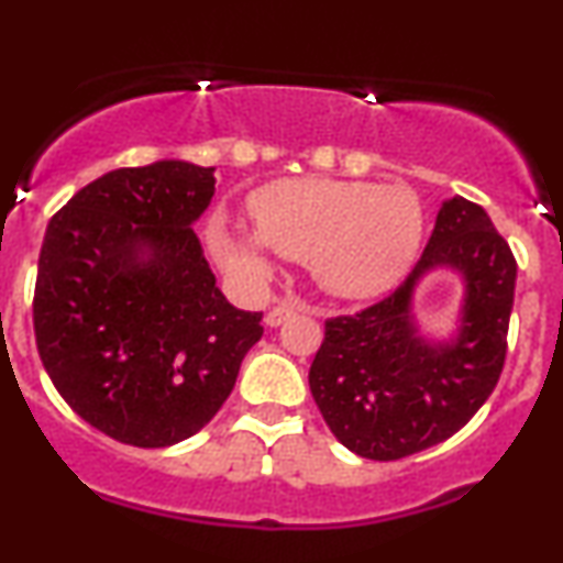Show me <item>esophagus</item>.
Here are the masks:
<instances>
[{
    "instance_id": "1",
    "label": "esophagus",
    "mask_w": 563,
    "mask_h": 563,
    "mask_svg": "<svg viewBox=\"0 0 563 563\" xmlns=\"http://www.w3.org/2000/svg\"><path fill=\"white\" fill-rule=\"evenodd\" d=\"M296 311H303V307L299 301H288V303H277L267 311V317H264V322L269 324V328H277V324H283L288 320V317H294Z\"/></svg>"
}]
</instances>
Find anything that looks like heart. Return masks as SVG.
Here are the masks:
<instances>
[{
	"label": "heart",
	"instance_id": "heart-1",
	"mask_svg": "<svg viewBox=\"0 0 563 563\" xmlns=\"http://www.w3.org/2000/svg\"><path fill=\"white\" fill-rule=\"evenodd\" d=\"M254 233L214 220L212 252L230 277L260 288L273 275L267 249L307 262L311 277L338 299H372L401 283L424 235V209L409 186L367 180L290 178L249 199Z\"/></svg>",
	"mask_w": 563,
	"mask_h": 563
}]
</instances>
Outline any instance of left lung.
<instances>
[{"instance_id":"1","label":"left lung","mask_w":563,"mask_h":563,"mask_svg":"<svg viewBox=\"0 0 563 563\" xmlns=\"http://www.w3.org/2000/svg\"><path fill=\"white\" fill-rule=\"evenodd\" d=\"M445 268L463 280L454 333H423L413 314L418 283ZM517 286L509 243L464 196L440 205L422 260L388 299L324 322L309 388L349 451L375 462L443 443L496 388Z\"/></svg>"}]
</instances>
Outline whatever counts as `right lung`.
<instances>
[{"label": "right lung", "mask_w": 563, "mask_h": 563, "mask_svg": "<svg viewBox=\"0 0 563 563\" xmlns=\"http://www.w3.org/2000/svg\"><path fill=\"white\" fill-rule=\"evenodd\" d=\"M214 167L157 159L88 183L46 225L33 328L46 375L91 428L139 449L191 438L233 390L262 311L235 309L194 222Z\"/></svg>", "instance_id": "obj_1"}]
</instances>
